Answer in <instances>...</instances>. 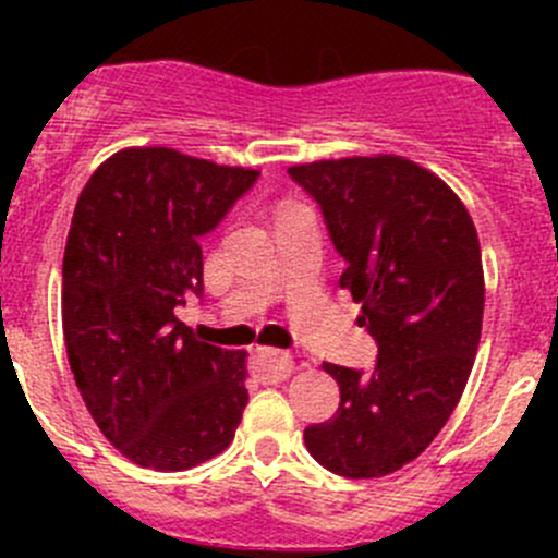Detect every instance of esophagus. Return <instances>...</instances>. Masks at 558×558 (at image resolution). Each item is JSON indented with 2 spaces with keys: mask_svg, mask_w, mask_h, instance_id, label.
Masks as SVG:
<instances>
[{
  "mask_svg": "<svg viewBox=\"0 0 558 558\" xmlns=\"http://www.w3.org/2000/svg\"><path fill=\"white\" fill-rule=\"evenodd\" d=\"M294 359L286 351H278V348H258L256 359H253V369L262 380L267 384H278V380H286L291 373H294Z\"/></svg>",
  "mask_w": 558,
  "mask_h": 558,
  "instance_id": "obj_1",
  "label": "esophagus"
}]
</instances>
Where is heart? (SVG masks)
Here are the masks:
<instances>
[{
  "instance_id": "obj_1",
  "label": "heart",
  "mask_w": 558,
  "mask_h": 558,
  "mask_svg": "<svg viewBox=\"0 0 558 558\" xmlns=\"http://www.w3.org/2000/svg\"><path fill=\"white\" fill-rule=\"evenodd\" d=\"M286 205H291V202H286ZM286 205H283V207H286Z\"/></svg>"
}]
</instances>
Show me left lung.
I'll return each instance as SVG.
<instances>
[{"mask_svg":"<svg viewBox=\"0 0 558 558\" xmlns=\"http://www.w3.org/2000/svg\"><path fill=\"white\" fill-rule=\"evenodd\" d=\"M289 174L324 210L348 264L340 289L378 342L369 375L324 362L340 408L307 426L305 446L342 477L391 475L440 435L475 364L486 300L475 223L446 180L404 156L320 159Z\"/></svg>","mask_w":558,"mask_h":558,"instance_id":"obj_1","label":"left lung"}]
</instances>
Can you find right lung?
<instances>
[{"label": "right lung", "mask_w": 558, "mask_h": 558, "mask_svg": "<svg viewBox=\"0 0 558 558\" xmlns=\"http://www.w3.org/2000/svg\"><path fill=\"white\" fill-rule=\"evenodd\" d=\"M258 178L251 167L132 145L77 196L61 326L88 413L129 461L183 472L227 451L247 404V353L196 340L178 305L202 294V234Z\"/></svg>", "instance_id": "right-lung-1"}]
</instances>
